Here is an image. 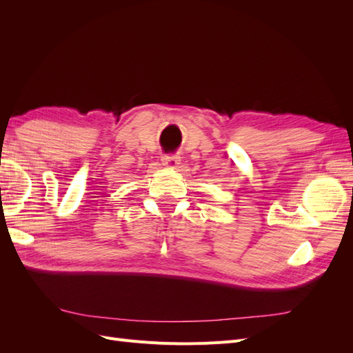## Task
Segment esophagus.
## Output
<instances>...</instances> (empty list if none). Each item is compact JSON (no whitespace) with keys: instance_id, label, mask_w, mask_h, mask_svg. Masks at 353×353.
Segmentation results:
<instances>
[{"instance_id":"esophagus-1","label":"esophagus","mask_w":353,"mask_h":353,"mask_svg":"<svg viewBox=\"0 0 353 353\" xmlns=\"http://www.w3.org/2000/svg\"><path fill=\"white\" fill-rule=\"evenodd\" d=\"M162 162L166 168H176L181 162V157L176 154H165L162 157Z\"/></svg>"}]
</instances>
